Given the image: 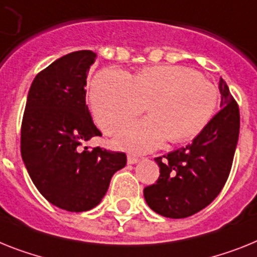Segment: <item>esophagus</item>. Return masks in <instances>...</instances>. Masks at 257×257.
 I'll return each instance as SVG.
<instances>
[{"label":"esophagus","mask_w":257,"mask_h":257,"mask_svg":"<svg viewBox=\"0 0 257 257\" xmlns=\"http://www.w3.org/2000/svg\"><path fill=\"white\" fill-rule=\"evenodd\" d=\"M139 161H140L139 157H136V155H132V154L128 155V163H129V165H135V163H137Z\"/></svg>","instance_id":"1"}]
</instances>
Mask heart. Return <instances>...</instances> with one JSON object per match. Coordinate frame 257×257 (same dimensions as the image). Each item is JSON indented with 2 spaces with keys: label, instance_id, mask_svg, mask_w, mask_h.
I'll return each instance as SVG.
<instances>
[{
  "label": "heart",
  "instance_id": "b5f03b06",
  "mask_svg": "<svg viewBox=\"0 0 257 257\" xmlns=\"http://www.w3.org/2000/svg\"><path fill=\"white\" fill-rule=\"evenodd\" d=\"M218 90L212 82L184 66H152L129 78L118 69H104L90 88L92 113L107 135H115L148 105L150 117L128 125L118 135V146L150 152L171 142L197 137L218 107Z\"/></svg>",
  "mask_w": 257,
  "mask_h": 257
}]
</instances>
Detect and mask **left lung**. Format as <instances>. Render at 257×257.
<instances>
[{"label": "left lung", "mask_w": 257, "mask_h": 257, "mask_svg": "<svg viewBox=\"0 0 257 257\" xmlns=\"http://www.w3.org/2000/svg\"><path fill=\"white\" fill-rule=\"evenodd\" d=\"M221 111L213 116L185 148L157 157L159 178L144 189L148 205L169 218H185L200 212L222 191L238 144L240 116L238 103L219 79Z\"/></svg>", "instance_id": "obj_1"}]
</instances>
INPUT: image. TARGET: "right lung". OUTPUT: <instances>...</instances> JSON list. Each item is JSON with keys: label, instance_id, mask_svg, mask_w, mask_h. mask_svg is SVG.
<instances>
[{"label": "right lung", "instance_id": "1", "mask_svg": "<svg viewBox=\"0 0 257 257\" xmlns=\"http://www.w3.org/2000/svg\"><path fill=\"white\" fill-rule=\"evenodd\" d=\"M92 51L62 56L38 73L30 87L21 153L38 191L55 206L86 212L104 197L112 175L126 165V155L85 142L102 136L86 105V78Z\"/></svg>", "mask_w": 257, "mask_h": 257}]
</instances>
